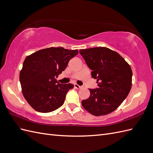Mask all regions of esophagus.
I'll use <instances>...</instances> for the list:
<instances>
[{
	"label": "esophagus",
	"mask_w": 153,
	"mask_h": 153,
	"mask_svg": "<svg viewBox=\"0 0 153 153\" xmlns=\"http://www.w3.org/2000/svg\"><path fill=\"white\" fill-rule=\"evenodd\" d=\"M74 87H75V88H76V89H82V86L78 85L76 84H74Z\"/></svg>",
	"instance_id": "34e87169"
}]
</instances>
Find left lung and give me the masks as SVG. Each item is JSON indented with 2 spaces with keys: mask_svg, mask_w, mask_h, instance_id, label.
Segmentation results:
<instances>
[{
  "mask_svg": "<svg viewBox=\"0 0 153 153\" xmlns=\"http://www.w3.org/2000/svg\"><path fill=\"white\" fill-rule=\"evenodd\" d=\"M80 53L97 80L98 88L82 105L90 114L100 116L112 112L126 99L131 88L130 66L118 53L106 47L80 50Z\"/></svg>",
  "mask_w": 153,
  "mask_h": 153,
  "instance_id": "1",
  "label": "left lung"
}]
</instances>
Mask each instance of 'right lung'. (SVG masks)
<instances>
[{"label":"right lung","instance_id":"1","mask_svg":"<svg viewBox=\"0 0 153 153\" xmlns=\"http://www.w3.org/2000/svg\"><path fill=\"white\" fill-rule=\"evenodd\" d=\"M78 53V50L50 47L25 58L20 73V84L25 99L35 110L48 113L63 105L74 85L59 84L56 78Z\"/></svg>","mask_w":153,"mask_h":153}]
</instances>
